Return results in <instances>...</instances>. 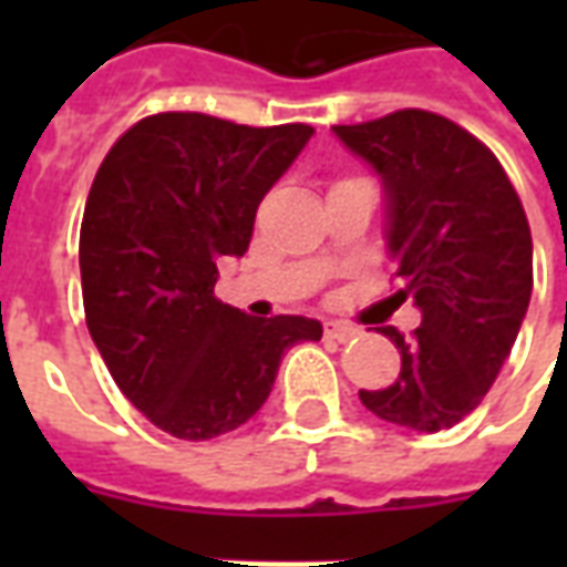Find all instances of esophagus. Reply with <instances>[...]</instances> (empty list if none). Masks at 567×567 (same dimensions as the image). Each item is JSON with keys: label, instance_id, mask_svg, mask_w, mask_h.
<instances>
[{"label": "esophagus", "instance_id": "esophagus-1", "mask_svg": "<svg viewBox=\"0 0 567 567\" xmlns=\"http://www.w3.org/2000/svg\"><path fill=\"white\" fill-rule=\"evenodd\" d=\"M355 333H358V328L346 324V321H328V324H324V337H328V340H337V343H346V340H352Z\"/></svg>", "mask_w": 567, "mask_h": 567}]
</instances>
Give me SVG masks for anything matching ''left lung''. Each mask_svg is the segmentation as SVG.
<instances>
[{
    "label": "left lung",
    "mask_w": 567,
    "mask_h": 567,
    "mask_svg": "<svg viewBox=\"0 0 567 567\" xmlns=\"http://www.w3.org/2000/svg\"><path fill=\"white\" fill-rule=\"evenodd\" d=\"M380 175L385 248L422 324L382 333L401 352L385 389H361L373 416L434 434L462 422L492 389L532 300V230L498 157L446 117L404 109L333 127Z\"/></svg>",
    "instance_id": "1"
}]
</instances>
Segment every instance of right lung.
<instances>
[{
    "label": "right lung",
    "instance_id": "1",
    "mask_svg": "<svg viewBox=\"0 0 567 567\" xmlns=\"http://www.w3.org/2000/svg\"><path fill=\"white\" fill-rule=\"evenodd\" d=\"M316 130L246 127L199 112L142 117L93 178L79 264L84 316L127 401L178 440L246 425L285 349L321 340L307 316L251 319L215 297L255 212Z\"/></svg>",
    "mask_w": 567,
    "mask_h": 567
}]
</instances>
